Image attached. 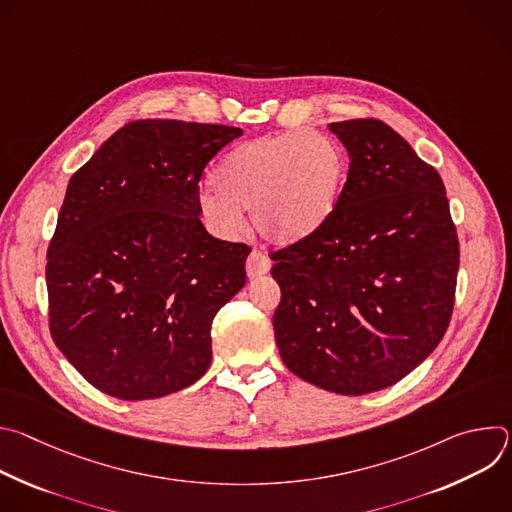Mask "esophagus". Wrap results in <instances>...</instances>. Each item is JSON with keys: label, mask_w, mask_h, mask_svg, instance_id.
<instances>
[{"label": "esophagus", "mask_w": 512, "mask_h": 512, "mask_svg": "<svg viewBox=\"0 0 512 512\" xmlns=\"http://www.w3.org/2000/svg\"><path fill=\"white\" fill-rule=\"evenodd\" d=\"M269 269H271L269 257L265 253H261V251H251V255L247 259V275H249V279L261 277V275L269 273Z\"/></svg>", "instance_id": "1"}]
</instances>
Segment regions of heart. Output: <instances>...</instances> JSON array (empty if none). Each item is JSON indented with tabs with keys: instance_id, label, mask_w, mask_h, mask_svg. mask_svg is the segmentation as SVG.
Returning a JSON list of instances; mask_svg holds the SVG:
<instances>
[{
	"instance_id": "obj_1",
	"label": "heart",
	"mask_w": 512,
	"mask_h": 512,
	"mask_svg": "<svg viewBox=\"0 0 512 512\" xmlns=\"http://www.w3.org/2000/svg\"><path fill=\"white\" fill-rule=\"evenodd\" d=\"M340 145L320 131H287L245 141L214 172L216 192L200 198L206 221L223 235L243 227L253 210L257 231L294 245L314 237L332 218L346 180Z\"/></svg>"
}]
</instances>
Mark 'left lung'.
<instances>
[{
    "mask_svg": "<svg viewBox=\"0 0 512 512\" xmlns=\"http://www.w3.org/2000/svg\"><path fill=\"white\" fill-rule=\"evenodd\" d=\"M328 129L348 176L330 221L271 253L273 314L285 367L338 393L367 395L407 377L444 338L460 245L444 182L379 119Z\"/></svg>",
    "mask_w": 512,
    "mask_h": 512,
    "instance_id": "8db88e82",
    "label": "left lung"
}]
</instances>
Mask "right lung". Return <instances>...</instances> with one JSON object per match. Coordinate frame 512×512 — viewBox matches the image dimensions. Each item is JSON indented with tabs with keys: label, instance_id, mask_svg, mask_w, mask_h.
<instances>
[{
	"label": "right lung",
	"instance_id": "1",
	"mask_svg": "<svg viewBox=\"0 0 512 512\" xmlns=\"http://www.w3.org/2000/svg\"><path fill=\"white\" fill-rule=\"evenodd\" d=\"M243 129L139 119L72 174L48 247L54 344L95 389L158 399L210 367V328L251 247L206 233L198 182Z\"/></svg>",
	"mask_w": 512,
	"mask_h": 512
}]
</instances>
